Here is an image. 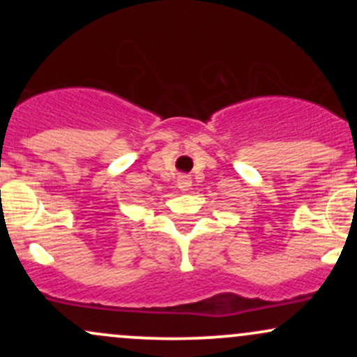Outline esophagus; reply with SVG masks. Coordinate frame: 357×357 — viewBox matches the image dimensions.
<instances>
[{"instance_id": "1", "label": "esophagus", "mask_w": 357, "mask_h": 357, "mask_svg": "<svg viewBox=\"0 0 357 357\" xmlns=\"http://www.w3.org/2000/svg\"><path fill=\"white\" fill-rule=\"evenodd\" d=\"M191 184H192V181H191V178L188 174L178 176V188H179V191L186 192L191 188Z\"/></svg>"}]
</instances>
